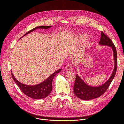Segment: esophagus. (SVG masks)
<instances>
[{"mask_svg": "<svg viewBox=\"0 0 124 124\" xmlns=\"http://www.w3.org/2000/svg\"><path fill=\"white\" fill-rule=\"evenodd\" d=\"M65 68L67 70H71V69H72V66H71V65L70 64V63H69L68 65H67L66 66Z\"/></svg>", "mask_w": 124, "mask_h": 124, "instance_id": "esophagus-1", "label": "esophagus"}]
</instances>
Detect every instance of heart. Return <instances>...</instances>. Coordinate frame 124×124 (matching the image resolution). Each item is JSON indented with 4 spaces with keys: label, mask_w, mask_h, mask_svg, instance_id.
Instances as JSON below:
<instances>
[{
    "label": "heart",
    "mask_w": 124,
    "mask_h": 124,
    "mask_svg": "<svg viewBox=\"0 0 124 124\" xmlns=\"http://www.w3.org/2000/svg\"><path fill=\"white\" fill-rule=\"evenodd\" d=\"M86 38V37L84 35H81L79 36V38H78V41L80 43H82L84 41V40Z\"/></svg>",
    "instance_id": "heart-1"
}]
</instances>
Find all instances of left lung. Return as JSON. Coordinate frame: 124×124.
I'll use <instances>...</instances> for the list:
<instances>
[{
	"instance_id": "8db88e82",
	"label": "left lung",
	"mask_w": 124,
	"mask_h": 124,
	"mask_svg": "<svg viewBox=\"0 0 124 124\" xmlns=\"http://www.w3.org/2000/svg\"><path fill=\"white\" fill-rule=\"evenodd\" d=\"M99 44L101 46H107L112 47L113 51L114 58V68L110 78L106 83L99 86L93 87L86 84L84 81L77 74L76 81L73 86V91L76 95L80 99L84 100H89L98 98L106 92L115 76L117 67V52L116 47L112 40L101 31V38Z\"/></svg>"
}]
</instances>
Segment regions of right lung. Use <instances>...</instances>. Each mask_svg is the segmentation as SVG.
I'll return each instance as SVG.
<instances>
[{"label":"right lung","mask_w":124,"mask_h":124,"mask_svg":"<svg viewBox=\"0 0 124 124\" xmlns=\"http://www.w3.org/2000/svg\"><path fill=\"white\" fill-rule=\"evenodd\" d=\"M51 26H38V27H36L31 29V31H29L27 33H26L23 37L25 36L30 32L34 31L36 29L40 28L46 29L51 28ZM23 37H22L21 38H22ZM61 69H58L53 74H52L46 80L41 82V83L36 85H27L22 84L16 80V78L14 77L12 72H11V74H12V78L14 81L15 82V83L17 85V86L21 89L22 92L25 95L27 96L28 97H30V98H31L32 99H41L46 98V97L51 93L52 90V81H53L54 77L57 73L61 72Z\"/></svg>","instance_id":"add662e5"}]
</instances>
